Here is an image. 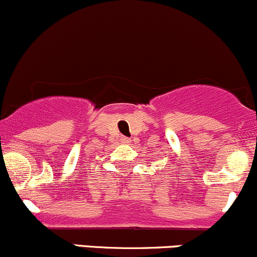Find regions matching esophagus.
<instances>
[{"label": "esophagus", "mask_w": 257, "mask_h": 257, "mask_svg": "<svg viewBox=\"0 0 257 257\" xmlns=\"http://www.w3.org/2000/svg\"><path fill=\"white\" fill-rule=\"evenodd\" d=\"M120 142H122L123 145H131L132 140L129 138H120Z\"/></svg>", "instance_id": "obj_1"}]
</instances>
